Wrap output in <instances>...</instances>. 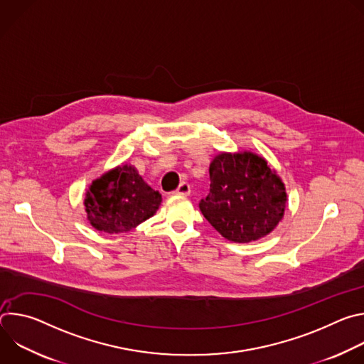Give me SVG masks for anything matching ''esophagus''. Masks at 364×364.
I'll return each instance as SVG.
<instances>
[{"instance_id":"esophagus-1","label":"esophagus","mask_w":364,"mask_h":364,"mask_svg":"<svg viewBox=\"0 0 364 364\" xmlns=\"http://www.w3.org/2000/svg\"><path fill=\"white\" fill-rule=\"evenodd\" d=\"M190 191H191L190 184L186 183V181H183V183L178 186V188L174 191V194H178V196H188Z\"/></svg>"}]
</instances>
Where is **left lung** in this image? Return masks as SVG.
<instances>
[{
    "mask_svg": "<svg viewBox=\"0 0 364 364\" xmlns=\"http://www.w3.org/2000/svg\"><path fill=\"white\" fill-rule=\"evenodd\" d=\"M210 193L198 204L223 237L247 243L269 235L282 220L287 191L257 154L220 152L210 163Z\"/></svg>",
    "mask_w": 364,
    "mask_h": 364,
    "instance_id": "8db88e82",
    "label": "left lung"
}]
</instances>
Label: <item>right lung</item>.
Returning a JSON list of instances; mask_svg holds the SVG:
<instances>
[{"instance_id":"add662e5","label":"right lung","mask_w":364,"mask_h":364,"mask_svg":"<svg viewBox=\"0 0 364 364\" xmlns=\"http://www.w3.org/2000/svg\"><path fill=\"white\" fill-rule=\"evenodd\" d=\"M161 194L152 190L128 164L93 180L85 196L89 223L99 232L125 233L159 210Z\"/></svg>"}]
</instances>
